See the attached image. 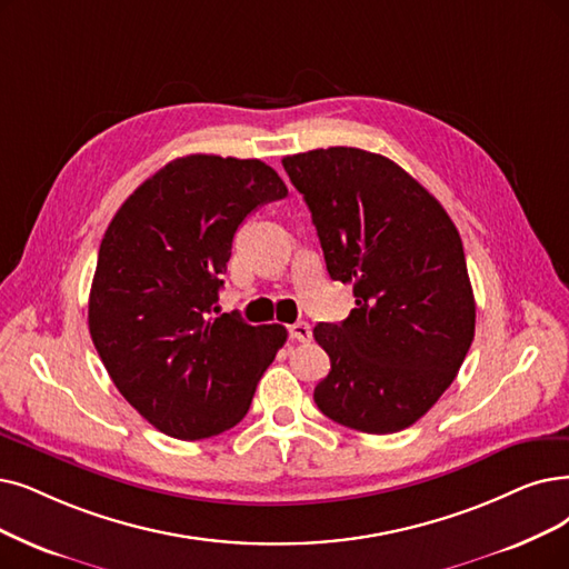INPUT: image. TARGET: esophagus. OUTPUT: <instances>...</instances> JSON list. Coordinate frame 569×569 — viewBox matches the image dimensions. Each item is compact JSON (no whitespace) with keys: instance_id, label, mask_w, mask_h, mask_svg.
<instances>
[{"instance_id":"1","label":"esophagus","mask_w":569,"mask_h":569,"mask_svg":"<svg viewBox=\"0 0 569 569\" xmlns=\"http://www.w3.org/2000/svg\"><path fill=\"white\" fill-rule=\"evenodd\" d=\"M289 336H291V340H299V343H308L310 336H312L310 325H308V322L291 325V327H289Z\"/></svg>"}]
</instances>
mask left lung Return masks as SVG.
<instances>
[{"instance_id": "left-lung-1", "label": "left lung", "mask_w": 569, "mask_h": 569, "mask_svg": "<svg viewBox=\"0 0 569 569\" xmlns=\"http://www.w3.org/2000/svg\"><path fill=\"white\" fill-rule=\"evenodd\" d=\"M331 280L355 308L312 336L331 371L315 403L338 425L392 435L420 420L456 380L473 340L465 249L441 202L390 158L355 147L284 156Z\"/></svg>"}]
</instances>
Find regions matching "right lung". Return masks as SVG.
<instances>
[{
  "label": "right lung",
  "mask_w": 569,
  "mask_h": 569,
  "mask_svg": "<svg viewBox=\"0 0 569 569\" xmlns=\"http://www.w3.org/2000/svg\"><path fill=\"white\" fill-rule=\"evenodd\" d=\"M287 196L259 158H174L107 226L88 329L126 401L163 435L196 441L236 427L284 346L282 325L214 317L233 236Z\"/></svg>",
  "instance_id": "obj_1"
}]
</instances>
